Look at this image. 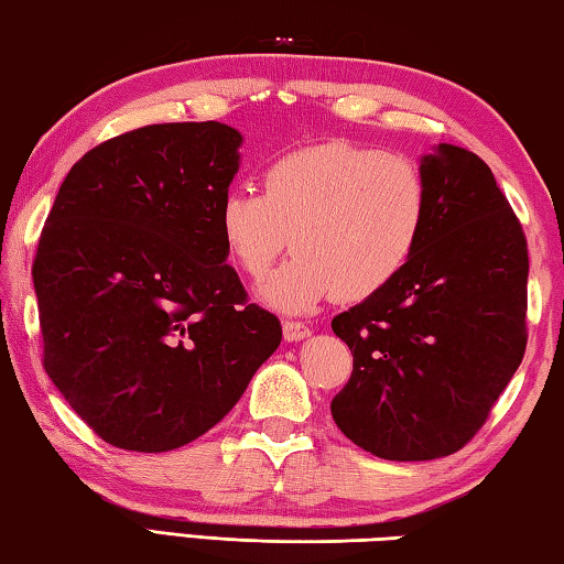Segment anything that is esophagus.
<instances>
[{"mask_svg": "<svg viewBox=\"0 0 564 564\" xmlns=\"http://www.w3.org/2000/svg\"><path fill=\"white\" fill-rule=\"evenodd\" d=\"M311 336V328L301 321H283V338L285 340H303Z\"/></svg>", "mask_w": 564, "mask_h": 564, "instance_id": "34e87169", "label": "esophagus"}]
</instances>
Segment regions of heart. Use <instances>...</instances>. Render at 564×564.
Masks as SVG:
<instances>
[{
  "label": "heart",
  "instance_id": "obj_1",
  "mask_svg": "<svg viewBox=\"0 0 564 564\" xmlns=\"http://www.w3.org/2000/svg\"><path fill=\"white\" fill-rule=\"evenodd\" d=\"M431 191L413 159L323 141L273 159L261 196L226 191L216 226L228 259L261 281L289 243L293 259L263 295L285 311H305L336 293L366 301L403 273L423 241Z\"/></svg>",
  "mask_w": 564,
  "mask_h": 564
}]
</instances>
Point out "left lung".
I'll return each instance as SVG.
<instances>
[{
    "instance_id": "1",
    "label": "left lung",
    "mask_w": 564,
    "mask_h": 564,
    "mask_svg": "<svg viewBox=\"0 0 564 564\" xmlns=\"http://www.w3.org/2000/svg\"><path fill=\"white\" fill-rule=\"evenodd\" d=\"M420 169L431 212L413 261L330 323L352 352L333 420L403 463L470 443L528 346V241L490 166L441 144Z\"/></svg>"
}]
</instances>
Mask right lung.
I'll return each mask as SVG.
<instances>
[{
    "instance_id": "right-lung-1",
    "label": "right lung",
    "mask_w": 564,
    "mask_h": 564,
    "mask_svg": "<svg viewBox=\"0 0 564 564\" xmlns=\"http://www.w3.org/2000/svg\"><path fill=\"white\" fill-rule=\"evenodd\" d=\"M241 133L151 123L87 151L36 246L44 370L101 441L186 445L221 420L281 343L226 263L216 208Z\"/></svg>"
}]
</instances>
